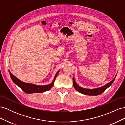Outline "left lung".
<instances>
[{
    "label": "left lung",
    "instance_id": "1",
    "mask_svg": "<svg viewBox=\"0 0 125 125\" xmlns=\"http://www.w3.org/2000/svg\"><path fill=\"white\" fill-rule=\"evenodd\" d=\"M116 75H117V74L115 75L114 78L111 81L108 83H107L106 85H105L103 86L100 87V88H97L95 89H90L83 88H82V87H80V86H79L77 84V83H76V82H75V79L73 77V86L75 88V89L77 91H78V92H80L82 94H85V95H93V96L99 95H100V94H102L103 92H104L108 88H109V87L112 85L113 82H114V81L115 80Z\"/></svg>",
    "mask_w": 125,
    "mask_h": 125
}]
</instances>
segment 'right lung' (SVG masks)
I'll list each match as a JSON object with an SVG mask.
<instances>
[{"label": "right lung", "instance_id": "1", "mask_svg": "<svg viewBox=\"0 0 125 125\" xmlns=\"http://www.w3.org/2000/svg\"><path fill=\"white\" fill-rule=\"evenodd\" d=\"M59 71L60 70H58L53 80H52L51 83L46 85H37L36 84L29 83L24 82L20 80L19 79L15 77L14 75L11 73L10 70H9V73L10 74L11 79H12L14 83L18 85L19 88H20L24 92L26 93H34L44 92L50 90L54 84L55 80L57 76Z\"/></svg>", "mask_w": 125, "mask_h": 125}]
</instances>
